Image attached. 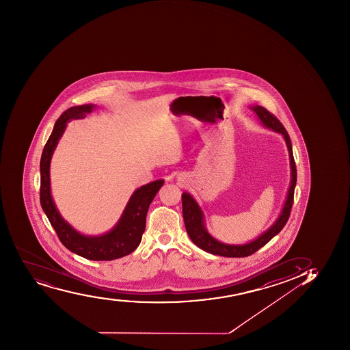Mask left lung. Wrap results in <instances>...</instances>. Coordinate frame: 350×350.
<instances>
[{"label":"left lung","instance_id":"8db88e82","mask_svg":"<svg viewBox=\"0 0 350 350\" xmlns=\"http://www.w3.org/2000/svg\"><path fill=\"white\" fill-rule=\"evenodd\" d=\"M251 109L256 113L262 125H265L266 128L271 129L273 131L283 135L284 139H285L287 149H288V155H290V188H288L283 210L280 212V217L275 224L267 232H263L262 235H260L258 239L247 243V244H243V245L225 244V243L219 242L217 239H213L205 228L204 215L196 201L188 193L181 195L183 215H184L185 226H186L188 235L191 237L193 243L196 244L200 249L204 250L205 252L211 253L215 256L243 258V256H249L256 252L263 245H266L267 243L269 242L270 239H273V236H276L283 229L284 226L286 225L287 220L290 218L291 208L293 205L295 188L297 185V167H295V157H293V152H292L290 135L287 133L283 124L280 123V120L270 111H267L266 108L254 106V107H251Z\"/></svg>","mask_w":350,"mask_h":350}]
</instances>
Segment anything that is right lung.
I'll list each match as a JSON object with an SVG mask.
<instances>
[{"mask_svg":"<svg viewBox=\"0 0 350 350\" xmlns=\"http://www.w3.org/2000/svg\"><path fill=\"white\" fill-rule=\"evenodd\" d=\"M94 108H96L94 105L74 106L64 111L55 122L52 133L42 152L40 162V202L49 221L59 237L60 242L67 249L85 259L105 261L128 256L138 247L142 242V234L145 232L146 215L149 205L162 187L164 180L152 181L135 189L118 224L111 232L104 235H82L64 220L55 208L50 189V162L52 154L66 129L67 122L85 118Z\"/></svg>","mask_w":350,"mask_h":350,"instance_id":"1","label":"right lung"}]
</instances>
